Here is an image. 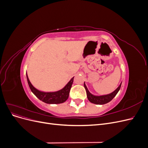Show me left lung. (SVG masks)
<instances>
[{"label":"left lung","instance_id":"1","mask_svg":"<svg viewBox=\"0 0 148 148\" xmlns=\"http://www.w3.org/2000/svg\"><path fill=\"white\" fill-rule=\"evenodd\" d=\"M121 84H122V83H120L119 86L112 92H111L110 94H109V95H102V96H95V95H92V94L89 91L87 86H86V84H85V82L84 83V86L85 89H86V95H87L88 100L91 103H93V104H98V105H102V104H107V103H108L110 101L112 100L113 98L116 96V95H117L118 92L119 91L120 87H121Z\"/></svg>","mask_w":148,"mask_h":148}]
</instances>
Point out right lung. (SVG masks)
<instances>
[{
  "instance_id": "1",
  "label": "right lung",
  "mask_w": 148,
  "mask_h": 148,
  "mask_svg": "<svg viewBox=\"0 0 148 148\" xmlns=\"http://www.w3.org/2000/svg\"><path fill=\"white\" fill-rule=\"evenodd\" d=\"M26 78H27L28 83L31 92L39 100L50 104H61V103H63L67 100L69 96V92L71 88V85L73 84L74 78V77L71 78L69 82L60 90L55 92H43L38 90L33 86V84L31 83L28 78L27 73H26Z\"/></svg>"
}]
</instances>
